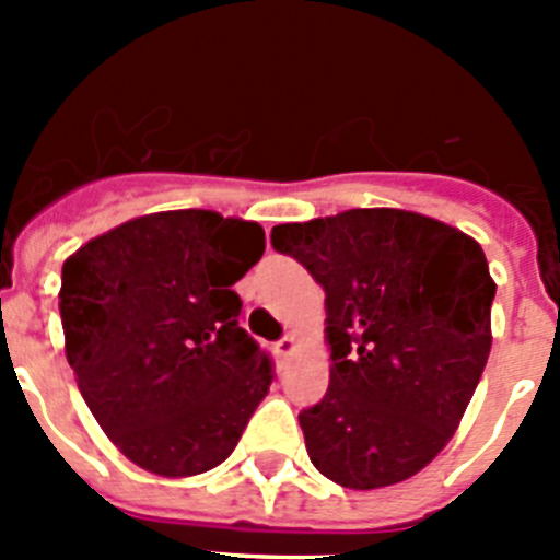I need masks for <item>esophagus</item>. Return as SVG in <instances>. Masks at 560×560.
<instances>
[{
	"label": "esophagus",
	"instance_id": "1",
	"mask_svg": "<svg viewBox=\"0 0 560 560\" xmlns=\"http://www.w3.org/2000/svg\"><path fill=\"white\" fill-rule=\"evenodd\" d=\"M291 350H294V336H283V339L275 341V353L280 355V359H289Z\"/></svg>",
	"mask_w": 560,
	"mask_h": 560
}]
</instances>
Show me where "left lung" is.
I'll return each mask as SVG.
<instances>
[{"label":"left lung","instance_id":"1","mask_svg":"<svg viewBox=\"0 0 560 560\" xmlns=\"http://www.w3.org/2000/svg\"><path fill=\"white\" fill-rule=\"evenodd\" d=\"M271 246L325 289L334 368L300 412L311 463L353 491L404 482L452 440L491 353L482 246L389 207L280 224Z\"/></svg>","mask_w":560,"mask_h":560}]
</instances>
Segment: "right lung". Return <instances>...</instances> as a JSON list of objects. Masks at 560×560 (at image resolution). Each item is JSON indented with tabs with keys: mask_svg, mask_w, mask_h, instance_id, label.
<instances>
[{
	"mask_svg": "<svg viewBox=\"0 0 560 560\" xmlns=\"http://www.w3.org/2000/svg\"><path fill=\"white\" fill-rule=\"evenodd\" d=\"M264 249L255 221L171 210L67 257L58 308L69 368L108 440L145 471L221 465L269 393L271 359L241 328L232 291Z\"/></svg>",
	"mask_w": 560,
	"mask_h": 560,
	"instance_id": "right-lung-1",
	"label": "right lung"
}]
</instances>
